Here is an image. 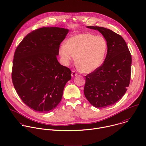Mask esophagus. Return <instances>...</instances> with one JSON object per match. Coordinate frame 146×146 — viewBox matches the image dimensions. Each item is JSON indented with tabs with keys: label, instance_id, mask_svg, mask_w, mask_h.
I'll return each instance as SVG.
<instances>
[{
	"label": "esophagus",
	"instance_id": "34e87169",
	"mask_svg": "<svg viewBox=\"0 0 146 146\" xmlns=\"http://www.w3.org/2000/svg\"><path fill=\"white\" fill-rule=\"evenodd\" d=\"M77 74L74 71H72V77H74L77 76Z\"/></svg>",
	"mask_w": 146,
	"mask_h": 146
}]
</instances>
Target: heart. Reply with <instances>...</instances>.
I'll use <instances>...</instances> for the list:
<instances>
[{"label":"heart","mask_w":146,"mask_h":146,"mask_svg":"<svg viewBox=\"0 0 146 146\" xmlns=\"http://www.w3.org/2000/svg\"><path fill=\"white\" fill-rule=\"evenodd\" d=\"M107 42L102 36L82 33L70 38L60 48L64 64L68 66L74 60L77 66L89 73L98 69L103 64L107 52Z\"/></svg>","instance_id":"b5f03b06"}]
</instances>
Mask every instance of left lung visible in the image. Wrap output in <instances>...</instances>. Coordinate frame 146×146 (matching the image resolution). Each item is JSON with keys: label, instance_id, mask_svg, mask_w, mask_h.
<instances>
[{"label": "left lung", "instance_id": "obj_1", "mask_svg": "<svg viewBox=\"0 0 146 146\" xmlns=\"http://www.w3.org/2000/svg\"><path fill=\"white\" fill-rule=\"evenodd\" d=\"M98 30L108 44L103 64L85 76L84 94L94 107L103 108L120 100L129 86L132 58L124 39L113 31L98 26H87Z\"/></svg>", "mask_w": 146, "mask_h": 146}]
</instances>
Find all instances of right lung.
Returning a JSON list of instances; mask_svg holds the SVG:
<instances>
[{
    "label": "right lung",
    "mask_w": 146,
    "mask_h": 146,
    "mask_svg": "<svg viewBox=\"0 0 146 146\" xmlns=\"http://www.w3.org/2000/svg\"><path fill=\"white\" fill-rule=\"evenodd\" d=\"M68 29L42 27L27 34L15 52L12 80L23 102L38 112L54 110L62 99L71 71L57 58Z\"/></svg>",
    "instance_id": "add662e5"
}]
</instances>
